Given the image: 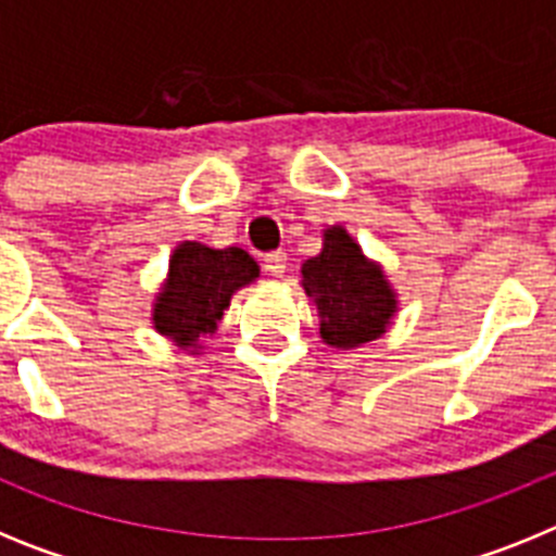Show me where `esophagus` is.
I'll return each instance as SVG.
<instances>
[{"label": "esophagus", "mask_w": 556, "mask_h": 556, "mask_svg": "<svg viewBox=\"0 0 556 556\" xmlns=\"http://www.w3.org/2000/svg\"><path fill=\"white\" fill-rule=\"evenodd\" d=\"M264 273L275 275V278H281V275L287 273V253L275 250V253L264 255Z\"/></svg>", "instance_id": "1"}]
</instances>
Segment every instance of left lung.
Segmentation results:
<instances>
[{
    "mask_svg": "<svg viewBox=\"0 0 556 556\" xmlns=\"http://www.w3.org/2000/svg\"><path fill=\"white\" fill-rule=\"evenodd\" d=\"M301 273L303 289L320 312V333L328 345L348 351L384 333L395 312V294L345 228H328L323 253L308 258Z\"/></svg>",
    "mask_w": 556,
    "mask_h": 556,
    "instance_id": "left-lung-1",
    "label": "left lung"
}]
</instances>
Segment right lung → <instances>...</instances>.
<instances>
[{
  "instance_id": "obj_1",
  "label": "right lung",
  "mask_w": 556,
  "mask_h": 556,
  "mask_svg": "<svg viewBox=\"0 0 556 556\" xmlns=\"http://www.w3.org/2000/svg\"><path fill=\"white\" fill-rule=\"evenodd\" d=\"M258 275L242 248L211 250L184 242L169 262V281L155 303V328L180 345H194L223 320L230 294Z\"/></svg>"
}]
</instances>
